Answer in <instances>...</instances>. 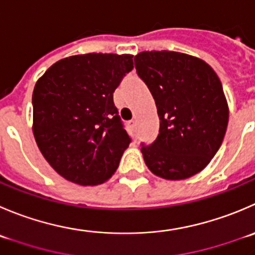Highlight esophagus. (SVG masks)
<instances>
[{
	"mask_svg": "<svg viewBox=\"0 0 255 255\" xmlns=\"http://www.w3.org/2000/svg\"><path fill=\"white\" fill-rule=\"evenodd\" d=\"M129 127L132 128V129H135V127H137V121L135 120L129 121Z\"/></svg>",
	"mask_w": 255,
	"mask_h": 255,
	"instance_id": "1",
	"label": "esophagus"
}]
</instances>
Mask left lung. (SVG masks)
<instances>
[{"label": "left lung", "instance_id": "8db88e82", "mask_svg": "<svg viewBox=\"0 0 255 255\" xmlns=\"http://www.w3.org/2000/svg\"><path fill=\"white\" fill-rule=\"evenodd\" d=\"M137 75L154 98L159 132L140 143L147 167L164 179L179 180L208 165L228 126V106L218 76L202 59L172 51L134 57Z\"/></svg>", "mask_w": 255, "mask_h": 255}]
</instances>
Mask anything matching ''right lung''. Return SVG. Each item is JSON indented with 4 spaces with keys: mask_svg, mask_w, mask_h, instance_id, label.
Returning <instances> with one entry per match:
<instances>
[{
    "mask_svg": "<svg viewBox=\"0 0 255 255\" xmlns=\"http://www.w3.org/2000/svg\"><path fill=\"white\" fill-rule=\"evenodd\" d=\"M132 70L130 54L88 53L61 59L37 81L33 134L59 175L95 185L115 174L132 138L113 92Z\"/></svg>",
    "mask_w": 255,
    "mask_h": 255,
    "instance_id": "obj_1",
    "label": "right lung"
}]
</instances>
